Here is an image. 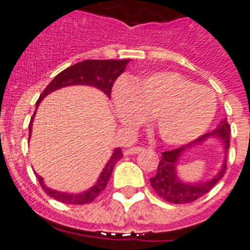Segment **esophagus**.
<instances>
[{
    "mask_svg": "<svg viewBox=\"0 0 250 250\" xmlns=\"http://www.w3.org/2000/svg\"><path fill=\"white\" fill-rule=\"evenodd\" d=\"M145 149L141 148V146H133V148L125 149V154H137V153L144 152Z\"/></svg>",
    "mask_w": 250,
    "mask_h": 250,
    "instance_id": "obj_1",
    "label": "esophagus"
}]
</instances>
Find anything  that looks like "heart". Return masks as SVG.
Masks as SVG:
<instances>
[{
    "label": "heart",
    "instance_id": "heart-1",
    "mask_svg": "<svg viewBox=\"0 0 250 250\" xmlns=\"http://www.w3.org/2000/svg\"><path fill=\"white\" fill-rule=\"evenodd\" d=\"M114 110L125 128H135L153 118L161 140L184 145L200 137L217 113L213 90L197 85L178 72L160 71L131 82L119 79L111 89Z\"/></svg>",
    "mask_w": 250,
    "mask_h": 250
}]
</instances>
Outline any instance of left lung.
I'll list each match as a JSON object with an SVG mask.
<instances>
[{
  "mask_svg": "<svg viewBox=\"0 0 250 250\" xmlns=\"http://www.w3.org/2000/svg\"><path fill=\"white\" fill-rule=\"evenodd\" d=\"M229 133H231V129L227 123V118H225L223 121L219 122L217 128L211 132L202 135L197 140L192 141L184 146L162 153V158L158 164L157 174L149 179L156 193L164 198L165 201L171 202V204H188V202L194 201L208 193L223 178L226 172V154L229 148ZM213 138L220 141L225 154L224 162L217 172L208 181L203 179L197 182H188L180 178L177 171L178 161L186 152Z\"/></svg>",
  "mask_w": 250,
  "mask_h": 250,
  "instance_id": "obj_1",
  "label": "left lung"
}]
</instances>
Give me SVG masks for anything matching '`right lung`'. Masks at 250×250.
<instances>
[{
  "instance_id": "add662e5",
  "label": "right lung",
  "mask_w": 250,
  "mask_h": 250,
  "mask_svg": "<svg viewBox=\"0 0 250 250\" xmlns=\"http://www.w3.org/2000/svg\"><path fill=\"white\" fill-rule=\"evenodd\" d=\"M131 60H86L79 63L72 64L70 67H67L63 71H61L54 79L48 84V86L45 88L44 92L40 94V98L36 102V110L41 101L46 97L48 94H50L54 90H58L64 86L71 85H89L97 88L101 92L110 97L111 93V86H113L114 82L117 80V78L121 75L122 72L125 71L127 64ZM36 114H33L31 123L28 125L29 129V137L28 141L31 139V133H32V122ZM123 157L121 148H115L110 156L109 161L106 162L105 167L102 168L101 174L98 176L93 186L88 188L86 190L79 192V193H68V192H61V190L52 189L45 184L44 179L41 178L40 175L36 174L39 182H40L42 189L45 190V193L53 197L54 200L63 204H68V205H83V204H89L97 197L98 194L101 193L102 190L105 189V187L107 186L113 168L115 166L118 161Z\"/></svg>"
}]
</instances>
